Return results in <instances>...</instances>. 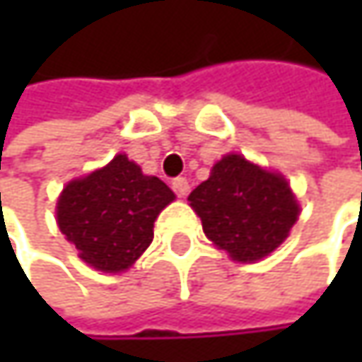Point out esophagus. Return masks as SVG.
I'll return each mask as SVG.
<instances>
[{"instance_id": "34e87169", "label": "esophagus", "mask_w": 362, "mask_h": 362, "mask_svg": "<svg viewBox=\"0 0 362 362\" xmlns=\"http://www.w3.org/2000/svg\"><path fill=\"white\" fill-rule=\"evenodd\" d=\"M172 188L176 190V194H178V197H186V194L190 192V184H188L186 178H174V182H172Z\"/></svg>"}]
</instances>
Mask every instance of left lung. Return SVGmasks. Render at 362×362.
<instances>
[{
    "label": "left lung",
    "mask_w": 362,
    "mask_h": 362,
    "mask_svg": "<svg viewBox=\"0 0 362 362\" xmlns=\"http://www.w3.org/2000/svg\"><path fill=\"white\" fill-rule=\"evenodd\" d=\"M188 201L207 239L237 262L270 255L300 216L289 182L233 153L211 168Z\"/></svg>",
    "instance_id": "left-lung-1"
}]
</instances>
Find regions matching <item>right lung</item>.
Listing matches in <instances>:
<instances>
[{"instance_id":"obj_1","label":"right lung","mask_w":362,"mask_h":362,"mask_svg":"<svg viewBox=\"0 0 362 362\" xmlns=\"http://www.w3.org/2000/svg\"><path fill=\"white\" fill-rule=\"evenodd\" d=\"M172 188L117 155L109 165L69 182L58 197V228L79 257L103 272L127 270L153 241V226Z\"/></svg>"}]
</instances>
